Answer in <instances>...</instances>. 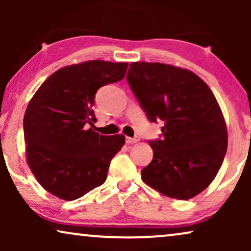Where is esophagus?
Instances as JSON below:
<instances>
[{"label":"esophagus","instance_id":"esophagus-1","mask_svg":"<svg viewBox=\"0 0 251 251\" xmlns=\"http://www.w3.org/2000/svg\"><path fill=\"white\" fill-rule=\"evenodd\" d=\"M138 142H139L138 137H135V138H131V137H126V144H135V143H138Z\"/></svg>","mask_w":251,"mask_h":251}]
</instances>
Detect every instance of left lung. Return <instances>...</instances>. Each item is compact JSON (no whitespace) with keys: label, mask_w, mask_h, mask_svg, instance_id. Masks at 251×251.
Returning a JSON list of instances; mask_svg holds the SVG:
<instances>
[{"label":"left lung","mask_w":251,"mask_h":251,"mask_svg":"<svg viewBox=\"0 0 251 251\" xmlns=\"http://www.w3.org/2000/svg\"><path fill=\"white\" fill-rule=\"evenodd\" d=\"M126 81L151 122L163 121L150 142L153 160L142 179L166 197L188 200L215 179L227 150L222 109L203 80L173 65L131 63Z\"/></svg>","instance_id":"8db88e82"}]
</instances>
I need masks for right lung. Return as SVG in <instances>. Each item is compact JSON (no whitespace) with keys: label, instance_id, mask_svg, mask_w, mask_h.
<instances>
[{"label":"right lung","instance_id":"add662e5","mask_svg":"<svg viewBox=\"0 0 251 251\" xmlns=\"http://www.w3.org/2000/svg\"><path fill=\"white\" fill-rule=\"evenodd\" d=\"M128 63L89 60L51 74L29 100L24 116L26 160L44 190L73 201L100 186L125 136H102L89 126L97 121L96 92L125 77Z\"/></svg>","mask_w":251,"mask_h":251}]
</instances>
